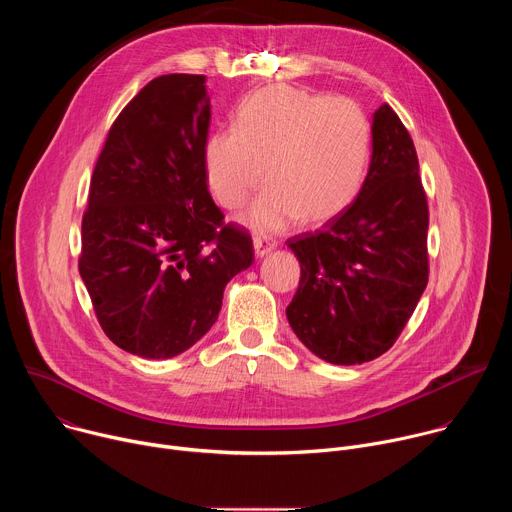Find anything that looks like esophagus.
<instances>
[{
  "label": "esophagus",
  "instance_id": "obj_1",
  "mask_svg": "<svg viewBox=\"0 0 512 512\" xmlns=\"http://www.w3.org/2000/svg\"><path fill=\"white\" fill-rule=\"evenodd\" d=\"M253 247H255V255H257V257H263V255H267L269 251H273V249L277 247V241L271 239V237H267V235H257V237L253 239Z\"/></svg>",
  "mask_w": 512,
  "mask_h": 512
}]
</instances>
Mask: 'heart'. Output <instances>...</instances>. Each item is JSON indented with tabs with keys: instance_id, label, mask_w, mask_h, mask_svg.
I'll list each match as a JSON object with an SVG mask.
<instances>
[{
	"instance_id": "heart-1",
	"label": "heart",
	"mask_w": 512,
	"mask_h": 512,
	"mask_svg": "<svg viewBox=\"0 0 512 512\" xmlns=\"http://www.w3.org/2000/svg\"><path fill=\"white\" fill-rule=\"evenodd\" d=\"M373 154L371 121L348 97L273 85L247 97L233 129L204 143V174L227 210L247 204L265 178L269 186L247 214L257 231H279L304 216L322 223L360 192Z\"/></svg>"
}]
</instances>
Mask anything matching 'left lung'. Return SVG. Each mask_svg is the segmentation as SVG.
Segmentation results:
<instances>
[{"mask_svg": "<svg viewBox=\"0 0 512 512\" xmlns=\"http://www.w3.org/2000/svg\"><path fill=\"white\" fill-rule=\"evenodd\" d=\"M427 225L413 139L385 103L373 115V156L358 196L316 233L287 239L302 267L285 308L296 336L346 367L385 354L427 285Z\"/></svg>", "mask_w": 512, "mask_h": 512, "instance_id": "obj_1", "label": "left lung"}]
</instances>
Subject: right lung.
I'll list each match as a JSON object with an SVG mask.
<instances>
[{
	"label": "right lung",
	"mask_w": 512,
	"mask_h": 512,
	"mask_svg": "<svg viewBox=\"0 0 512 512\" xmlns=\"http://www.w3.org/2000/svg\"><path fill=\"white\" fill-rule=\"evenodd\" d=\"M204 75H162L113 121L83 214L79 271L119 348L170 358L216 322L225 285L253 263L251 235L208 192Z\"/></svg>",
	"instance_id": "obj_1"
}]
</instances>
